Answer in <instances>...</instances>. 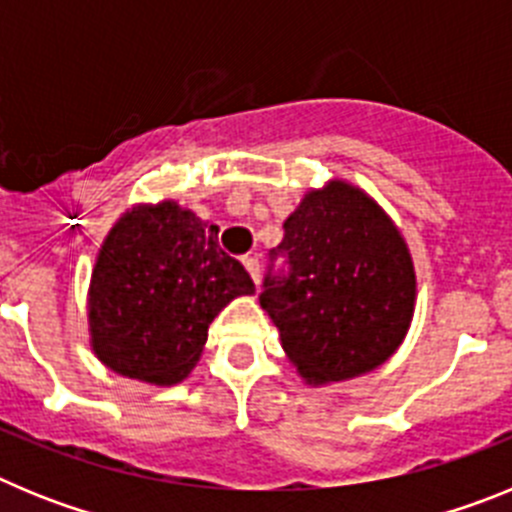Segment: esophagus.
Instances as JSON below:
<instances>
[{
	"label": "esophagus",
	"mask_w": 512,
	"mask_h": 512,
	"mask_svg": "<svg viewBox=\"0 0 512 512\" xmlns=\"http://www.w3.org/2000/svg\"><path fill=\"white\" fill-rule=\"evenodd\" d=\"M243 266H246V271H248V274H251L253 284L259 287V282H261V264H259V259H256V256H246V259H243Z\"/></svg>",
	"instance_id": "esophagus-1"
}]
</instances>
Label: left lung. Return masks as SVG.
<instances>
[{
	"label": "left lung",
	"mask_w": 512,
	"mask_h": 512,
	"mask_svg": "<svg viewBox=\"0 0 512 512\" xmlns=\"http://www.w3.org/2000/svg\"><path fill=\"white\" fill-rule=\"evenodd\" d=\"M287 274H266L261 307L310 387L374 372L408 336L415 266L400 228L354 184L330 179L284 220Z\"/></svg>",
	"instance_id": "left-lung-1"
}]
</instances>
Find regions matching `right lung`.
Masks as SVG:
<instances>
[{
  "instance_id": "add662e5",
  "label": "right lung",
  "mask_w": 512,
  "mask_h": 512,
  "mask_svg": "<svg viewBox=\"0 0 512 512\" xmlns=\"http://www.w3.org/2000/svg\"><path fill=\"white\" fill-rule=\"evenodd\" d=\"M217 230L174 200L117 217L87 292L89 343L104 366L158 387L189 377L212 320L256 292Z\"/></svg>"
}]
</instances>
